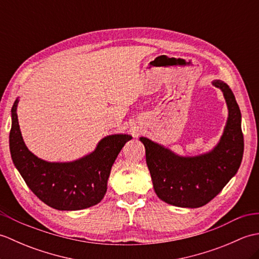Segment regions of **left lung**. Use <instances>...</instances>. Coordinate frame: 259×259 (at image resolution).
<instances>
[{"instance_id": "obj_1", "label": "left lung", "mask_w": 259, "mask_h": 259, "mask_svg": "<svg viewBox=\"0 0 259 259\" xmlns=\"http://www.w3.org/2000/svg\"><path fill=\"white\" fill-rule=\"evenodd\" d=\"M212 85L221 89L228 108V118L218 144L197 156H180L146 137V161L157 196L169 205L198 208L206 205L237 174L243 160L244 136L241 113L230 88L221 80Z\"/></svg>"}]
</instances>
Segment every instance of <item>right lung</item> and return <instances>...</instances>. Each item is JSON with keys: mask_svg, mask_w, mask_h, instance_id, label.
Returning <instances> with one entry per match:
<instances>
[{"mask_svg": "<svg viewBox=\"0 0 259 259\" xmlns=\"http://www.w3.org/2000/svg\"><path fill=\"white\" fill-rule=\"evenodd\" d=\"M19 98L11 110L10 151L15 168L33 194L58 210H80L100 202L115 158L133 137L125 134L104 137L91 153L73 161L43 160L24 144L16 113Z\"/></svg>", "mask_w": 259, "mask_h": 259, "instance_id": "add662e5", "label": "right lung"}]
</instances>
